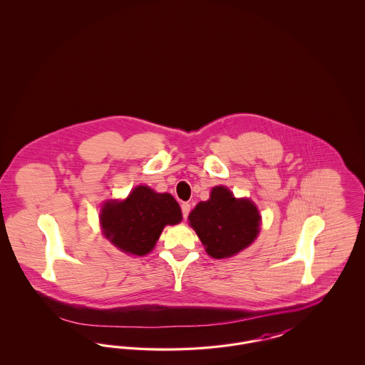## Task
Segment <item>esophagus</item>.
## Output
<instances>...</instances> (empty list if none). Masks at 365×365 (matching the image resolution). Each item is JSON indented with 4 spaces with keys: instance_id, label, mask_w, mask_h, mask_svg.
I'll list each match as a JSON object with an SVG mask.
<instances>
[{
    "instance_id": "1",
    "label": "esophagus",
    "mask_w": 365,
    "mask_h": 365,
    "mask_svg": "<svg viewBox=\"0 0 365 365\" xmlns=\"http://www.w3.org/2000/svg\"><path fill=\"white\" fill-rule=\"evenodd\" d=\"M180 208H182V215H183V217H185V219H187L189 212H190V204H189V202H182Z\"/></svg>"
}]
</instances>
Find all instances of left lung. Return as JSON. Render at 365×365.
I'll return each mask as SVG.
<instances>
[{
  "label": "left lung",
  "mask_w": 365,
  "mask_h": 365,
  "mask_svg": "<svg viewBox=\"0 0 365 365\" xmlns=\"http://www.w3.org/2000/svg\"><path fill=\"white\" fill-rule=\"evenodd\" d=\"M190 225L213 259L237 255L253 242L260 231L259 210L250 200H237L223 186L215 187L208 201L189 215Z\"/></svg>",
  "instance_id": "1"
}]
</instances>
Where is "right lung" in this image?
I'll use <instances>...</instances> for the list:
<instances>
[{"instance_id": "right-lung-1", "label": "right lung", "mask_w": 365, "mask_h": 365, "mask_svg": "<svg viewBox=\"0 0 365 365\" xmlns=\"http://www.w3.org/2000/svg\"><path fill=\"white\" fill-rule=\"evenodd\" d=\"M100 220L105 237L115 246L145 256L155 247L164 226L182 220V212L171 194L138 186L123 202H106Z\"/></svg>"}]
</instances>
